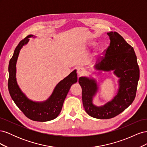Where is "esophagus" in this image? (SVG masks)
I'll return each mask as SVG.
<instances>
[{"label": "esophagus", "mask_w": 147, "mask_h": 147, "mask_svg": "<svg viewBox=\"0 0 147 147\" xmlns=\"http://www.w3.org/2000/svg\"><path fill=\"white\" fill-rule=\"evenodd\" d=\"M84 72H85V71H84V70L83 68L78 67L77 69V74L79 77H80V76H82V75H83L84 74Z\"/></svg>", "instance_id": "obj_1"}]
</instances>
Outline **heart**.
<instances>
[{"label": "heart", "mask_w": 147, "mask_h": 147, "mask_svg": "<svg viewBox=\"0 0 147 147\" xmlns=\"http://www.w3.org/2000/svg\"><path fill=\"white\" fill-rule=\"evenodd\" d=\"M99 50H101V48H99Z\"/></svg>", "instance_id": "1"}]
</instances>
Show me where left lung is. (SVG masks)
<instances>
[{
    "mask_svg": "<svg viewBox=\"0 0 147 147\" xmlns=\"http://www.w3.org/2000/svg\"><path fill=\"white\" fill-rule=\"evenodd\" d=\"M107 35L110 45L95 68L107 72L114 71V74L119 78L117 94L104 105L97 107L92 104V97L98 90L96 80L85 77L78 79L84 110L90 116L97 119L113 118L127 109L135 99L139 80V67L134 48L118 32H110Z\"/></svg>",
    "mask_w": 147,
    "mask_h": 147,
    "instance_id": "left-lung-1",
    "label": "left lung"
}]
</instances>
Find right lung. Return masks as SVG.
I'll return each instance as SVG.
<instances>
[{
    "instance_id": "add662e5",
    "label": "right lung",
    "mask_w": 147,
    "mask_h": 147,
    "mask_svg": "<svg viewBox=\"0 0 147 147\" xmlns=\"http://www.w3.org/2000/svg\"><path fill=\"white\" fill-rule=\"evenodd\" d=\"M33 37V35H28L22 40L15 48L8 65L9 77L8 88L11 99L26 117L33 121L45 122L54 119L58 116L70 86L77 82V75L76 70H74L61 80L46 101L36 102L29 100L21 91L17 84L16 64L21 48L29 42V38Z\"/></svg>"
}]
</instances>
